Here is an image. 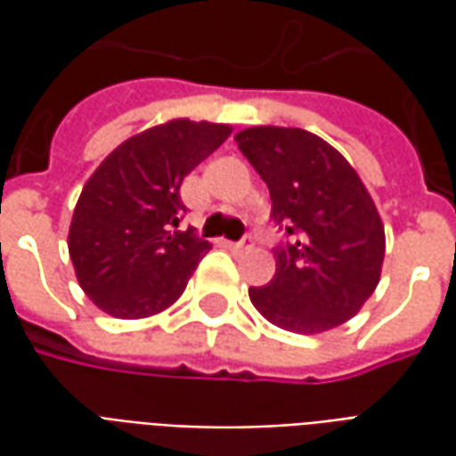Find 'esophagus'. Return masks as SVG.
I'll return each mask as SVG.
<instances>
[{
	"label": "esophagus",
	"mask_w": 456,
	"mask_h": 456,
	"mask_svg": "<svg viewBox=\"0 0 456 456\" xmlns=\"http://www.w3.org/2000/svg\"><path fill=\"white\" fill-rule=\"evenodd\" d=\"M229 247L234 248V251H248V248L254 247V239H251V234H247V237L239 239V241H234V244H229Z\"/></svg>",
	"instance_id": "esophagus-1"
}]
</instances>
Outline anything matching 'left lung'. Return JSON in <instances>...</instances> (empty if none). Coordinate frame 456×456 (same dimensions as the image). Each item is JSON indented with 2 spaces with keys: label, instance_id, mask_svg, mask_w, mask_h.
Wrapping results in <instances>:
<instances>
[{
  "label": "left lung",
  "instance_id": "obj_1",
  "mask_svg": "<svg viewBox=\"0 0 456 456\" xmlns=\"http://www.w3.org/2000/svg\"><path fill=\"white\" fill-rule=\"evenodd\" d=\"M234 139L288 237L276 247V276L248 288L251 303L297 335L344 325L381 278L386 237L369 190L335 146L305 129L251 126Z\"/></svg>",
  "mask_w": 456,
  "mask_h": 456
}]
</instances>
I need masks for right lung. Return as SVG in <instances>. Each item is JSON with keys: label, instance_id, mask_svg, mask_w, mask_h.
Returning a JSON list of instances; mask_svg holds the SVG:
<instances>
[{"label": "right lung", "instance_id": "right-lung-1", "mask_svg": "<svg viewBox=\"0 0 456 456\" xmlns=\"http://www.w3.org/2000/svg\"><path fill=\"white\" fill-rule=\"evenodd\" d=\"M232 126L173 119L126 139L85 183L68 248L75 276L107 315L139 320L173 305L212 244L192 229L180 183Z\"/></svg>", "mask_w": 456, "mask_h": 456}]
</instances>
